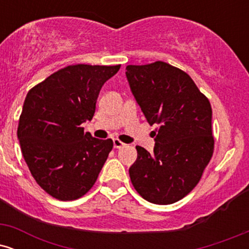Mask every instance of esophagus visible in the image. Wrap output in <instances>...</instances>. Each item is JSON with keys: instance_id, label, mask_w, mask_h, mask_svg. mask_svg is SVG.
Instances as JSON below:
<instances>
[{"instance_id": "obj_1", "label": "esophagus", "mask_w": 249, "mask_h": 249, "mask_svg": "<svg viewBox=\"0 0 249 249\" xmlns=\"http://www.w3.org/2000/svg\"><path fill=\"white\" fill-rule=\"evenodd\" d=\"M113 146L115 148H122L123 146H125V144L122 141H119V139H113Z\"/></svg>"}]
</instances>
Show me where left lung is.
I'll return each mask as SVG.
<instances>
[{
	"label": "left lung",
	"mask_w": 249,
	"mask_h": 249,
	"mask_svg": "<svg viewBox=\"0 0 249 249\" xmlns=\"http://www.w3.org/2000/svg\"><path fill=\"white\" fill-rule=\"evenodd\" d=\"M126 77L148 124L158 125L152 153L136 146L131 181L147 201L173 204L198 185L213 156L211 103L190 75L168 63L127 65Z\"/></svg>",
	"instance_id": "1"
}]
</instances>
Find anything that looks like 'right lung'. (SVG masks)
<instances>
[{"instance_id": "1", "label": "right lung", "mask_w": 249, "mask_h": 249, "mask_svg": "<svg viewBox=\"0 0 249 249\" xmlns=\"http://www.w3.org/2000/svg\"><path fill=\"white\" fill-rule=\"evenodd\" d=\"M119 69L68 65L25 97L17 137L31 176L53 198L76 200L95 185L113 142L93 138L81 125L92 119L103 84Z\"/></svg>"}]
</instances>
